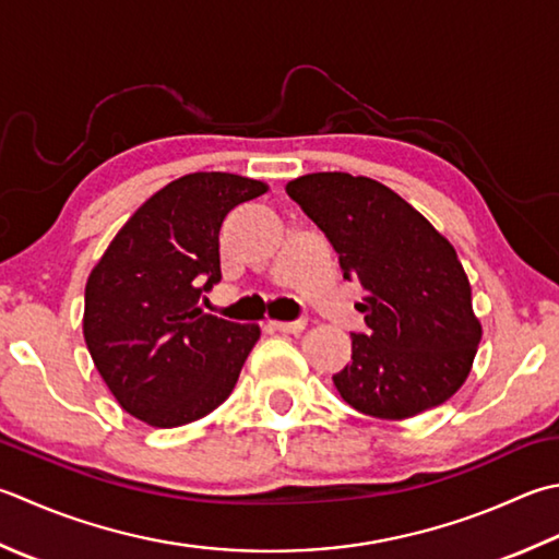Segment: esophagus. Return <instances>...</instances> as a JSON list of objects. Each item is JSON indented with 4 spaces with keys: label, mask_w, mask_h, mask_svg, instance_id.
<instances>
[{
    "label": "esophagus",
    "mask_w": 559,
    "mask_h": 559,
    "mask_svg": "<svg viewBox=\"0 0 559 559\" xmlns=\"http://www.w3.org/2000/svg\"><path fill=\"white\" fill-rule=\"evenodd\" d=\"M273 330H278L283 334H300L305 326H308V322L305 320H295V322H271Z\"/></svg>",
    "instance_id": "34e87169"
}]
</instances>
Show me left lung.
Here are the masks:
<instances>
[{
  "instance_id": "8db88e82",
  "label": "left lung",
  "mask_w": 559,
  "mask_h": 559,
  "mask_svg": "<svg viewBox=\"0 0 559 559\" xmlns=\"http://www.w3.org/2000/svg\"><path fill=\"white\" fill-rule=\"evenodd\" d=\"M286 191L322 229L344 278L366 290L352 334V364L334 376L366 417L409 419L451 400L469 376L483 324L453 245L388 186L346 171H317Z\"/></svg>"
}]
</instances>
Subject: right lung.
<instances>
[{
  "label": "right lung",
  "mask_w": 559,
  "mask_h": 559,
  "mask_svg": "<svg viewBox=\"0 0 559 559\" xmlns=\"http://www.w3.org/2000/svg\"><path fill=\"white\" fill-rule=\"evenodd\" d=\"M264 181L195 171L142 203L118 229L84 288V342L130 417L157 429L191 424L229 397L259 324L199 308L221 281V225Z\"/></svg>",
  "instance_id": "obj_1"
}]
</instances>
